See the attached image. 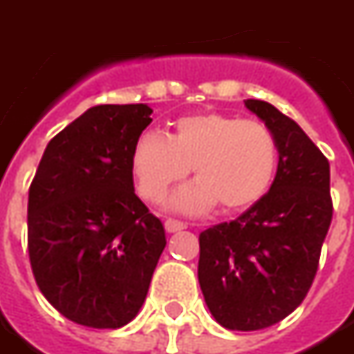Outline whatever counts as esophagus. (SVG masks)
I'll list each match as a JSON object with an SVG mask.
<instances>
[{"label": "esophagus", "instance_id": "34e87169", "mask_svg": "<svg viewBox=\"0 0 354 354\" xmlns=\"http://www.w3.org/2000/svg\"><path fill=\"white\" fill-rule=\"evenodd\" d=\"M184 222H180V220H174V218H169L165 220V230L169 232V234H174V232H180V230H185Z\"/></svg>", "mask_w": 354, "mask_h": 354}]
</instances>
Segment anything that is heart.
<instances>
[{"instance_id": "obj_1", "label": "heart", "mask_w": 354, "mask_h": 354, "mask_svg": "<svg viewBox=\"0 0 354 354\" xmlns=\"http://www.w3.org/2000/svg\"><path fill=\"white\" fill-rule=\"evenodd\" d=\"M130 169L138 194L155 205L194 169L197 182L178 192L170 205L182 212H205L216 205L224 214H237L270 192L278 172V143L259 120L201 111L176 118L169 138L155 132L140 136Z\"/></svg>"}]
</instances>
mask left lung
Here are the masks:
<instances>
[{
	"label": "left lung",
	"instance_id": "obj_1",
	"mask_svg": "<svg viewBox=\"0 0 354 354\" xmlns=\"http://www.w3.org/2000/svg\"><path fill=\"white\" fill-rule=\"evenodd\" d=\"M245 107L278 143L270 192L232 222L199 234V286L214 320L263 330L297 308L313 286L333 214L330 162L301 126L259 100Z\"/></svg>",
	"mask_w": 354,
	"mask_h": 354
}]
</instances>
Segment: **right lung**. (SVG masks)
I'll list each match as a JSON object with an SVG mask.
<instances>
[{
    "label": "right lung",
    "instance_id": "add662e5",
    "mask_svg": "<svg viewBox=\"0 0 354 354\" xmlns=\"http://www.w3.org/2000/svg\"><path fill=\"white\" fill-rule=\"evenodd\" d=\"M151 107L97 105L48 143L28 189V254L61 315L117 330L142 308L165 228L134 192L130 155Z\"/></svg>",
    "mask_w": 354,
    "mask_h": 354
}]
</instances>
